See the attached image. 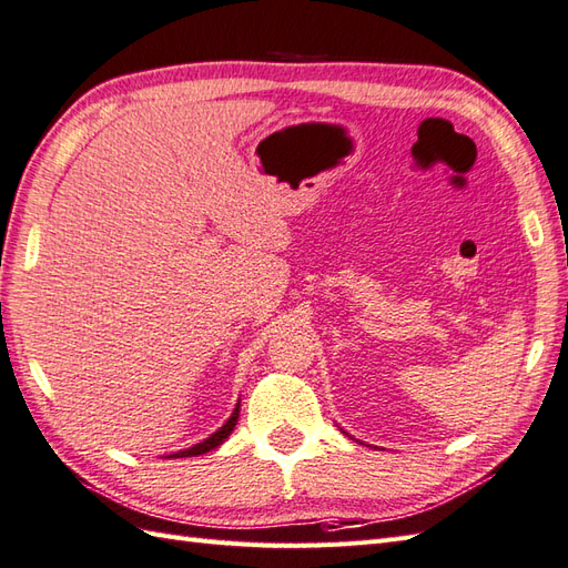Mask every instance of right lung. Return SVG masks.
<instances>
[{
	"instance_id": "obj_1",
	"label": "right lung",
	"mask_w": 568,
	"mask_h": 568,
	"mask_svg": "<svg viewBox=\"0 0 568 568\" xmlns=\"http://www.w3.org/2000/svg\"><path fill=\"white\" fill-rule=\"evenodd\" d=\"M239 405H236V409H233V414L229 417V422L219 428L216 434H212L210 438H204L202 444H195L192 448H187V450H178V453H173L171 458H195V455H204V453H210V450H214V448H219L221 444H224V440L231 436V432H233V426H236V422H239Z\"/></svg>"
}]
</instances>
